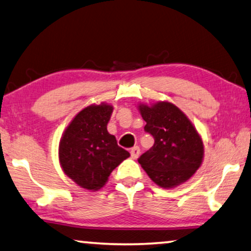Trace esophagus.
Wrapping results in <instances>:
<instances>
[{
    "mask_svg": "<svg viewBox=\"0 0 251 251\" xmlns=\"http://www.w3.org/2000/svg\"><path fill=\"white\" fill-rule=\"evenodd\" d=\"M138 155H140V148L134 147L130 149V156H132L133 159H137Z\"/></svg>",
    "mask_w": 251,
    "mask_h": 251,
    "instance_id": "1",
    "label": "esophagus"
}]
</instances>
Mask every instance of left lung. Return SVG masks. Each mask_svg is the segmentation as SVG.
I'll return each mask as SVG.
<instances>
[{
    "label": "left lung",
    "mask_w": 251,
    "mask_h": 251,
    "mask_svg": "<svg viewBox=\"0 0 251 251\" xmlns=\"http://www.w3.org/2000/svg\"><path fill=\"white\" fill-rule=\"evenodd\" d=\"M147 125L144 130L154 138L153 147L138 158V163L156 185L173 188L196 173L204 147L195 127L182 111L170 102L141 104Z\"/></svg>",
    "instance_id": "left-lung-1"
}]
</instances>
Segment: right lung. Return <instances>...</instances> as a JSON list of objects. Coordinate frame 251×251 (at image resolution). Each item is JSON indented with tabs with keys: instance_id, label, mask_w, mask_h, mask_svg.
<instances>
[{
	"instance_id": "add662e5",
	"label": "right lung",
	"mask_w": 251,
	"mask_h": 251,
	"mask_svg": "<svg viewBox=\"0 0 251 251\" xmlns=\"http://www.w3.org/2000/svg\"><path fill=\"white\" fill-rule=\"evenodd\" d=\"M110 104L89 106L67 126L59 142V162L66 176L82 188L98 190L111 171L129 156L107 130Z\"/></svg>"
}]
</instances>
